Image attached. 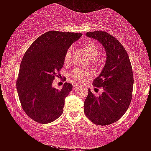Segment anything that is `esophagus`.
Here are the masks:
<instances>
[{"mask_svg":"<svg viewBox=\"0 0 151 151\" xmlns=\"http://www.w3.org/2000/svg\"><path fill=\"white\" fill-rule=\"evenodd\" d=\"M73 86H74V88H77V87L80 86L77 83H73Z\"/></svg>","mask_w":151,"mask_h":151,"instance_id":"1","label":"esophagus"}]
</instances>
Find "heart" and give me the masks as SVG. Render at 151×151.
<instances>
[{"mask_svg": "<svg viewBox=\"0 0 151 151\" xmlns=\"http://www.w3.org/2000/svg\"><path fill=\"white\" fill-rule=\"evenodd\" d=\"M84 48H85L86 52L87 55H88L89 58H96V57L99 56V49H98V46H97V45L94 42L89 41V42H86L85 44ZM70 56H71V49H68L66 51L65 55V61L66 63L70 59ZM88 76H89V74L88 72L84 71L83 70L80 68L76 69L75 71H74V73H73V78L75 79L77 81H83L86 77H88Z\"/></svg>", "mask_w": 151, "mask_h": 151, "instance_id": "heart-1", "label": "heart"}]
</instances>
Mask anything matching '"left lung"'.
<instances>
[{
    "instance_id": "1",
    "label": "left lung",
    "mask_w": 151,
    "mask_h": 151,
    "mask_svg": "<svg viewBox=\"0 0 151 151\" xmlns=\"http://www.w3.org/2000/svg\"><path fill=\"white\" fill-rule=\"evenodd\" d=\"M86 36L97 40L106 50V59L101 74L93 86L103 87L99 97L88 89L84 102V112L91 122L109 125L124 115L132 100L133 75L129 56L122 44L104 31L88 32Z\"/></svg>"
}]
</instances>
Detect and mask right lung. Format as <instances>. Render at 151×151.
Returning a JSON list of instances; mask_svg holds the SVG:
<instances>
[{
    "mask_svg": "<svg viewBox=\"0 0 151 151\" xmlns=\"http://www.w3.org/2000/svg\"><path fill=\"white\" fill-rule=\"evenodd\" d=\"M82 33L49 31L38 37L23 56L17 91L25 113L35 122L47 124L63 114L65 98L72 90L65 83L61 90L52 86L63 68L69 47Z\"/></svg>",
    "mask_w": 151,
    "mask_h": 151,
    "instance_id": "right-lung-1",
    "label": "right lung"
}]
</instances>
